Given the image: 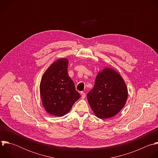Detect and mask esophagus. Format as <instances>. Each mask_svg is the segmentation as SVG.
Here are the masks:
<instances>
[{
	"label": "esophagus",
	"mask_w": 158,
	"mask_h": 158,
	"mask_svg": "<svg viewBox=\"0 0 158 158\" xmlns=\"http://www.w3.org/2000/svg\"><path fill=\"white\" fill-rule=\"evenodd\" d=\"M80 93H81V98H82V99H84V98H85V97H86V94H85V93L84 92H83V91H81Z\"/></svg>",
	"instance_id": "obj_1"
}]
</instances>
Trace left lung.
I'll list each match as a JSON object with an SVG mask.
<instances>
[{"label": "left lung", "instance_id": "8db88e82", "mask_svg": "<svg viewBox=\"0 0 158 158\" xmlns=\"http://www.w3.org/2000/svg\"><path fill=\"white\" fill-rule=\"evenodd\" d=\"M93 111L101 119L113 117L124 107L128 89L121 75L111 69H105L97 76L94 87L87 94Z\"/></svg>", "mask_w": 158, "mask_h": 158}]
</instances>
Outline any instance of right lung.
Listing matches in <instances>:
<instances>
[{
	"instance_id": "obj_1",
	"label": "right lung",
	"mask_w": 158,
	"mask_h": 158,
	"mask_svg": "<svg viewBox=\"0 0 158 158\" xmlns=\"http://www.w3.org/2000/svg\"><path fill=\"white\" fill-rule=\"evenodd\" d=\"M69 60L61 58L44 73L40 85V95L45 110L52 115L63 116L80 98L74 82L68 74Z\"/></svg>"
}]
</instances>
